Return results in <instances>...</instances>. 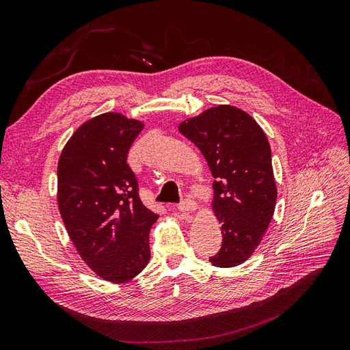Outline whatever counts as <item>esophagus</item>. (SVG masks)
Returning <instances> with one entry per match:
<instances>
[{
	"label": "esophagus",
	"instance_id": "obj_1",
	"mask_svg": "<svg viewBox=\"0 0 350 350\" xmlns=\"http://www.w3.org/2000/svg\"><path fill=\"white\" fill-rule=\"evenodd\" d=\"M177 209H178V212H182V213H191V212H195L198 209V204L190 199H186V200L182 202V204H178Z\"/></svg>",
	"mask_w": 350,
	"mask_h": 350
}]
</instances>
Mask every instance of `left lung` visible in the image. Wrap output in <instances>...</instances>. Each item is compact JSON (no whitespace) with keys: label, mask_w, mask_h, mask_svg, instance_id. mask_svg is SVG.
<instances>
[{"label":"left lung","mask_w":350,"mask_h":350,"mask_svg":"<svg viewBox=\"0 0 350 350\" xmlns=\"http://www.w3.org/2000/svg\"><path fill=\"white\" fill-rule=\"evenodd\" d=\"M178 131L202 151L215 178L212 209L221 224L222 248L209 261L219 268L241 265L261 243L275 211L268 138L250 113L232 105L187 118Z\"/></svg>","instance_id":"1"}]
</instances>
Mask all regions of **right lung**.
Segmentation results:
<instances>
[{
	"mask_svg": "<svg viewBox=\"0 0 350 350\" xmlns=\"http://www.w3.org/2000/svg\"><path fill=\"white\" fill-rule=\"evenodd\" d=\"M144 124L120 112L83 122L57 164V206L83 262L105 281L135 278L150 261L155 215L141 203L126 155Z\"/></svg>",
	"mask_w": 350,
	"mask_h": 350,
	"instance_id": "add662e5",
	"label": "right lung"
}]
</instances>
